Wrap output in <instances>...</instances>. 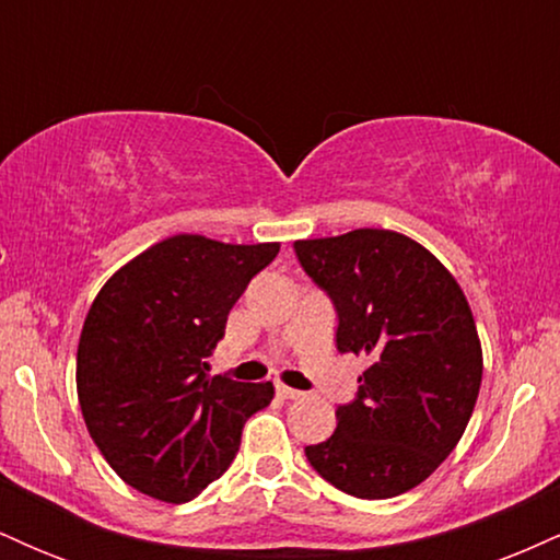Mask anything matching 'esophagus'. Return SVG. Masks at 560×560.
<instances>
[{
  "label": "esophagus",
  "instance_id": "esophagus-1",
  "mask_svg": "<svg viewBox=\"0 0 560 560\" xmlns=\"http://www.w3.org/2000/svg\"><path fill=\"white\" fill-rule=\"evenodd\" d=\"M276 392H279V395L284 397V400H300V397H305V392L287 387V384H276Z\"/></svg>",
  "mask_w": 560,
  "mask_h": 560
}]
</instances>
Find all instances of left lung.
<instances>
[{
    "mask_svg": "<svg viewBox=\"0 0 560 560\" xmlns=\"http://www.w3.org/2000/svg\"><path fill=\"white\" fill-rule=\"evenodd\" d=\"M302 271L337 311V350L369 358L311 466L352 498L413 490L453 453L481 384L477 324L458 281L419 242L387 229L294 242Z\"/></svg>",
    "mask_w": 560,
    "mask_h": 560,
    "instance_id": "1",
    "label": "left lung"
}]
</instances>
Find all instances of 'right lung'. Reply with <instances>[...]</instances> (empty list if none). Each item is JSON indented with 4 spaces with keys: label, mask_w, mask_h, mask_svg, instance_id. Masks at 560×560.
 I'll return each instance as SVG.
<instances>
[{
    "label": "right lung",
    "mask_w": 560,
    "mask_h": 560,
    "mask_svg": "<svg viewBox=\"0 0 560 560\" xmlns=\"http://www.w3.org/2000/svg\"><path fill=\"white\" fill-rule=\"evenodd\" d=\"M276 255V242L178 234L126 262L94 298L75 358L81 413L133 490L165 503L197 498L231 466L244 421L273 400L271 382L208 376L205 358Z\"/></svg>",
    "instance_id": "1"
}]
</instances>
